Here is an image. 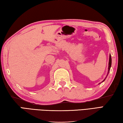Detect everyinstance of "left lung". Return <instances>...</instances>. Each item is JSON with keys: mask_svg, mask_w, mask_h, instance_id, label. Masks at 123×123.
Masks as SVG:
<instances>
[{"mask_svg": "<svg viewBox=\"0 0 123 123\" xmlns=\"http://www.w3.org/2000/svg\"><path fill=\"white\" fill-rule=\"evenodd\" d=\"M111 55H110V56H109V67H108V73L109 72V71L110 69V68H111ZM108 75V74H107V75ZM106 78H105V79L102 82H103L104 81H105V80ZM100 83H99V84H100Z\"/></svg>", "mask_w": 123, "mask_h": 123, "instance_id": "obj_1", "label": "left lung"}]
</instances>
